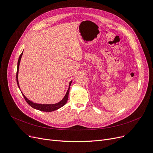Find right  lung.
I'll return each mask as SVG.
<instances>
[{
  "label": "right lung",
  "mask_w": 153,
  "mask_h": 153,
  "mask_svg": "<svg viewBox=\"0 0 153 153\" xmlns=\"http://www.w3.org/2000/svg\"><path fill=\"white\" fill-rule=\"evenodd\" d=\"M23 55V52L21 53L19 60H18V65H17V70H16V83L18 85V86L20 88V86H19V79H18V75H19V65H20V62L21 60V58L22 56ZM71 82L72 81H71L69 83V88L68 89V90L67 91V93L65 94V96H64V97L62 99V101H60L59 102L56 103V104H37V103H34L32 101H30L29 100L27 99L25 96L22 93L25 101H26V102L28 103L31 107H32L33 108L35 109H37L41 111H43V112H52L53 111H56L60 107H62V106H64L67 102V100L68 99V94H69V91H70V86L71 85Z\"/></svg>",
  "instance_id": "right-lung-1"
}]
</instances>
